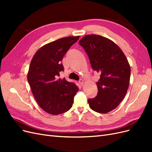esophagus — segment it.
<instances>
[{
  "label": "esophagus",
  "mask_w": 152,
  "mask_h": 152,
  "mask_svg": "<svg viewBox=\"0 0 152 152\" xmlns=\"http://www.w3.org/2000/svg\"><path fill=\"white\" fill-rule=\"evenodd\" d=\"M79 83L80 84V85L81 86H83V85H84V80H82V79H80L79 81Z\"/></svg>",
  "instance_id": "obj_1"
}]
</instances>
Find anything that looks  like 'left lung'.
<instances>
[{"label":"left lung","instance_id":"obj_1","mask_svg":"<svg viewBox=\"0 0 152 152\" xmlns=\"http://www.w3.org/2000/svg\"><path fill=\"white\" fill-rule=\"evenodd\" d=\"M89 58L92 68L100 74L98 94L89 99L90 108L106 113L116 108L127 93L131 67L122 50L112 40L98 35H87L79 42Z\"/></svg>","mask_w":152,"mask_h":152}]
</instances>
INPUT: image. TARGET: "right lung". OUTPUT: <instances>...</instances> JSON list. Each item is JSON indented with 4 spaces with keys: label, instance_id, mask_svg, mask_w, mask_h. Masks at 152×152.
<instances>
[{
    "label": "right lung",
    "instance_id": "obj_1",
    "mask_svg": "<svg viewBox=\"0 0 152 152\" xmlns=\"http://www.w3.org/2000/svg\"><path fill=\"white\" fill-rule=\"evenodd\" d=\"M79 36L58 39L41 47L32 58L27 79L40 107L51 115H59L70 110L79 91L74 83L60 79L64 70L61 61Z\"/></svg>",
    "mask_w": 152,
    "mask_h": 152
}]
</instances>
